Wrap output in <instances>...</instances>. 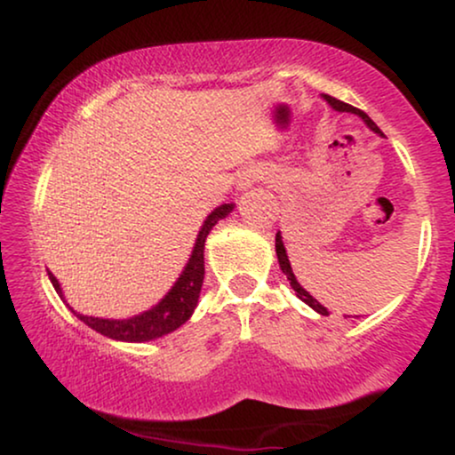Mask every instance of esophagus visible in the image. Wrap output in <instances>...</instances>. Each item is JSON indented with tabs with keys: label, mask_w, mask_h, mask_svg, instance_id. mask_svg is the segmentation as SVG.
<instances>
[{
	"label": "esophagus",
	"mask_w": 455,
	"mask_h": 455,
	"mask_svg": "<svg viewBox=\"0 0 455 455\" xmlns=\"http://www.w3.org/2000/svg\"><path fill=\"white\" fill-rule=\"evenodd\" d=\"M259 180H260V177H259V175H254V173L243 175L242 180H239V188H243V190H245V188H250L252 184H257Z\"/></svg>",
	"instance_id": "esophagus-1"
}]
</instances>
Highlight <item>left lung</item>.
<instances>
[{"mask_svg": "<svg viewBox=\"0 0 455 455\" xmlns=\"http://www.w3.org/2000/svg\"><path fill=\"white\" fill-rule=\"evenodd\" d=\"M323 100H325V102L329 104V107L333 108V111H338V113H353V115H357V117H362L365 126H368L370 130H372V132H377V134H380V137H383V132H380L377 124H374L372 119H370L368 115H365L363 111H359V108H355V107H351V104H347V102H342V100H336V98L327 96V93H323ZM275 254H278V263H280L282 274H284V275H286V280L291 282V286H293L295 295L299 297V299L304 301V304L310 306L312 310H316L318 315L327 316V315H329L327 307L318 304V301L315 299V297H312L310 293H307V291L304 289V286H301L299 282H297L295 274H293V267H291V260H289V257H286V248H284V243H282V235H280V233L275 235Z\"/></svg>", "mask_w": 455, "mask_h": 455, "instance_id": "1", "label": "left lung"}]
</instances>
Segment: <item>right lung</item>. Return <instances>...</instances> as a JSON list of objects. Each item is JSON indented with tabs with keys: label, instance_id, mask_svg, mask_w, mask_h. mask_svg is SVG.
<instances>
[{
	"label": "right lung",
	"instance_id": "add662e5",
	"mask_svg": "<svg viewBox=\"0 0 455 455\" xmlns=\"http://www.w3.org/2000/svg\"><path fill=\"white\" fill-rule=\"evenodd\" d=\"M233 203H224V205L216 207L210 216L203 222L201 231L196 235L195 248H192L190 259H188L184 271L180 274V278L175 280V284L171 286V291L149 310L140 312L130 318H100V316H87L75 312L78 321L85 323L87 327H92L93 331L102 333V336L111 338V340L119 342H149L156 338L166 336V333L175 331L177 327H181L188 318L192 316L195 307L198 304V295H201L203 278H205V239L218 220L227 218L233 212ZM49 280L53 282L55 291L64 299V291H61L60 280L55 278L49 271ZM66 301V299H64Z\"/></svg>",
	"mask_w": 455,
	"mask_h": 455
}]
</instances>
